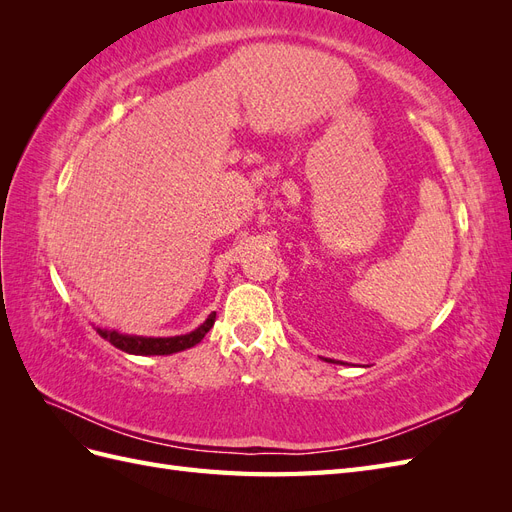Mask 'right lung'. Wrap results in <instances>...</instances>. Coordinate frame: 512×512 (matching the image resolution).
Listing matches in <instances>:
<instances>
[{
	"instance_id": "add662e5",
	"label": "right lung",
	"mask_w": 512,
	"mask_h": 512,
	"mask_svg": "<svg viewBox=\"0 0 512 512\" xmlns=\"http://www.w3.org/2000/svg\"><path fill=\"white\" fill-rule=\"evenodd\" d=\"M215 322V312L209 314V318L200 324L198 329H194L192 333L185 335H175V337H141V335H123L117 331H106V329H98L100 337H104L106 342H111L115 348L128 352V354H173V352H181L185 348L196 346L200 339H203L209 329L213 327Z\"/></svg>"
}]
</instances>
